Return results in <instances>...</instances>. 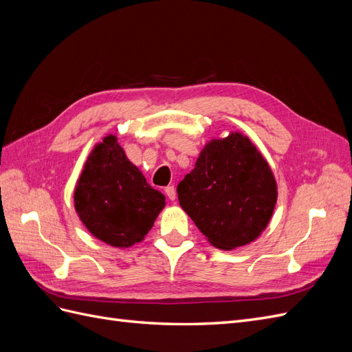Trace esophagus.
Instances as JSON below:
<instances>
[{"instance_id":"esophagus-1","label":"esophagus","mask_w":352,"mask_h":352,"mask_svg":"<svg viewBox=\"0 0 352 352\" xmlns=\"http://www.w3.org/2000/svg\"><path fill=\"white\" fill-rule=\"evenodd\" d=\"M164 192H166V195L168 197V199H172V201L176 199V188H175L173 185L166 186V188H164Z\"/></svg>"}]
</instances>
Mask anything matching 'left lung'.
<instances>
[{
	"label": "left lung",
	"instance_id": "8db88e82",
	"mask_svg": "<svg viewBox=\"0 0 352 352\" xmlns=\"http://www.w3.org/2000/svg\"><path fill=\"white\" fill-rule=\"evenodd\" d=\"M179 204L207 241L235 250L267 228L278 201V184L248 136L230 132L202 148L195 167L177 185Z\"/></svg>",
	"mask_w": 352,
	"mask_h": 352
}]
</instances>
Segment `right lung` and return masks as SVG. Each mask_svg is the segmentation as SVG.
Segmentation results:
<instances>
[{
  "mask_svg": "<svg viewBox=\"0 0 352 352\" xmlns=\"http://www.w3.org/2000/svg\"><path fill=\"white\" fill-rule=\"evenodd\" d=\"M166 197L126 157L116 135L94 146L74 188V208L92 235L116 248L144 241Z\"/></svg>",
  "mask_w": 352,
  "mask_h": 352,
  "instance_id": "right-lung-1",
  "label": "right lung"
}]
</instances>
